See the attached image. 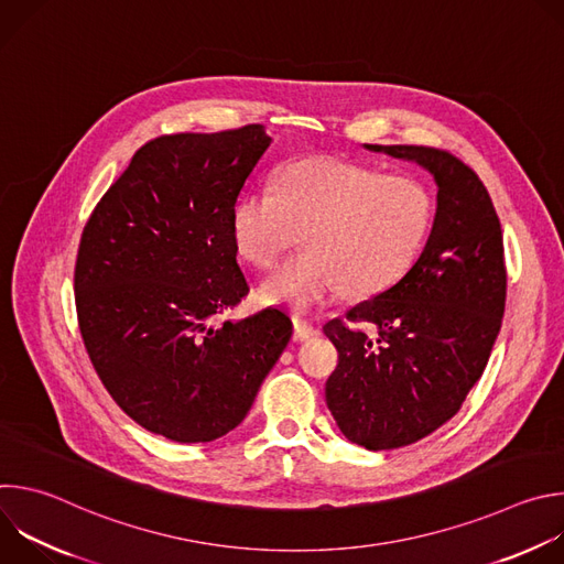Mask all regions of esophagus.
I'll use <instances>...</instances> for the list:
<instances>
[{
    "label": "esophagus",
    "mask_w": 564,
    "mask_h": 564,
    "mask_svg": "<svg viewBox=\"0 0 564 564\" xmlns=\"http://www.w3.org/2000/svg\"><path fill=\"white\" fill-rule=\"evenodd\" d=\"M292 321H294V335H292L294 341H307V339L318 335V328L312 324L307 316L296 312V314H292Z\"/></svg>",
    "instance_id": "esophagus-1"
}]
</instances>
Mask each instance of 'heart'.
<instances>
[{
	"mask_svg": "<svg viewBox=\"0 0 564 564\" xmlns=\"http://www.w3.org/2000/svg\"><path fill=\"white\" fill-rule=\"evenodd\" d=\"M431 189L413 176L339 158L285 165L270 187L234 205V248L250 265L272 268L303 229L307 248L268 276L259 294L292 307L316 305L346 288L372 296L404 276L433 227Z\"/></svg>",
	"mask_w": 564,
	"mask_h": 564,
	"instance_id": "b5f03b06",
	"label": "heart"
}]
</instances>
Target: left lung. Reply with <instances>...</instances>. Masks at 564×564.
<instances>
[{
  "label": "left lung",
  "instance_id": "1",
  "mask_svg": "<svg viewBox=\"0 0 564 564\" xmlns=\"http://www.w3.org/2000/svg\"><path fill=\"white\" fill-rule=\"evenodd\" d=\"M366 149L417 163L437 185L435 220L411 270L324 326L339 352L326 381L337 426L368 451H388L415 444L462 409L502 326L507 268L491 196L459 158L417 144ZM357 323L377 325L378 337Z\"/></svg>",
  "mask_w": 564,
  "mask_h": 564
}]
</instances>
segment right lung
<instances>
[{
  "instance_id": "right-lung-1",
  "label": "right lung",
  "mask_w": 564,
  "mask_h": 564,
  "mask_svg": "<svg viewBox=\"0 0 564 564\" xmlns=\"http://www.w3.org/2000/svg\"><path fill=\"white\" fill-rule=\"evenodd\" d=\"M272 138L263 124L160 135L140 147L89 216L75 261L77 324L116 404L172 442H212L246 420L292 337L248 294L231 212Z\"/></svg>"
}]
</instances>
